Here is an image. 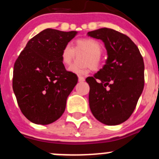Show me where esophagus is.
<instances>
[{"instance_id": "esophagus-1", "label": "esophagus", "mask_w": 159, "mask_h": 159, "mask_svg": "<svg viewBox=\"0 0 159 159\" xmlns=\"http://www.w3.org/2000/svg\"><path fill=\"white\" fill-rule=\"evenodd\" d=\"M78 80H79V82H84L85 81V78L83 77V76H79V77H78Z\"/></svg>"}]
</instances>
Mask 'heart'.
I'll list each match as a JSON object with an SVG mask.
<instances>
[{
    "instance_id": "obj_1",
    "label": "heart",
    "mask_w": 159,
    "mask_h": 159,
    "mask_svg": "<svg viewBox=\"0 0 159 159\" xmlns=\"http://www.w3.org/2000/svg\"><path fill=\"white\" fill-rule=\"evenodd\" d=\"M76 50H83L88 52L85 62L88 65L83 67L77 66H71L69 67V71L75 74L83 76L89 73V70L98 68L100 64V54L102 52V46L98 41L90 38L78 39L76 42ZM75 54V50L70 43L66 44L61 52V61L65 66L71 63Z\"/></svg>"
}]
</instances>
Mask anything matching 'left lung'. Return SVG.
Masks as SVG:
<instances>
[{
  "instance_id": "1",
  "label": "left lung",
  "mask_w": 159,
  "mask_h": 159,
  "mask_svg": "<svg viewBox=\"0 0 159 159\" xmlns=\"http://www.w3.org/2000/svg\"><path fill=\"white\" fill-rule=\"evenodd\" d=\"M104 43L107 59L103 68L86 79L93 115L107 125L128 120L136 107L144 84V60L128 36L107 28L89 31Z\"/></svg>"
}]
</instances>
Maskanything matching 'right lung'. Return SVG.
<instances>
[{"label": "right lung", "mask_w": 159, "mask_h": 159, "mask_svg": "<svg viewBox=\"0 0 159 159\" xmlns=\"http://www.w3.org/2000/svg\"><path fill=\"white\" fill-rule=\"evenodd\" d=\"M77 33L46 28L28 41L17 59L13 90L21 112L32 123L49 125L65 111L78 78L66 70L61 52Z\"/></svg>", "instance_id": "right-lung-1"}]
</instances>
